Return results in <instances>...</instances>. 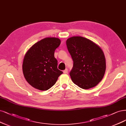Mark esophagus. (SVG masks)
<instances>
[{
  "label": "esophagus",
  "mask_w": 126,
  "mask_h": 126,
  "mask_svg": "<svg viewBox=\"0 0 126 126\" xmlns=\"http://www.w3.org/2000/svg\"><path fill=\"white\" fill-rule=\"evenodd\" d=\"M63 72L64 73V74H66V73H68V69H65L64 70H63Z\"/></svg>",
  "instance_id": "obj_1"
}]
</instances>
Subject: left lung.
Listing matches in <instances>:
<instances>
[{
    "instance_id": "1",
    "label": "left lung",
    "mask_w": 126,
    "mask_h": 126,
    "mask_svg": "<svg viewBox=\"0 0 126 126\" xmlns=\"http://www.w3.org/2000/svg\"><path fill=\"white\" fill-rule=\"evenodd\" d=\"M73 61L70 72L72 82L83 89L97 85L104 76L106 59L101 48L89 39L72 36L66 41Z\"/></svg>"
}]
</instances>
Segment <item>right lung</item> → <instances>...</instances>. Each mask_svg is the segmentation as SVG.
I'll list each match as a JSON object with an SVG mask.
<instances>
[{"label":"right lung","mask_w":126,"mask_h":126,"mask_svg":"<svg viewBox=\"0 0 126 126\" xmlns=\"http://www.w3.org/2000/svg\"><path fill=\"white\" fill-rule=\"evenodd\" d=\"M61 41L57 37H46L33 45L26 53L22 70L25 80L32 87L41 91L51 88L63 71L57 68L54 57Z\"/></svg>","instance_id":"obj_1"}]
</instances>
